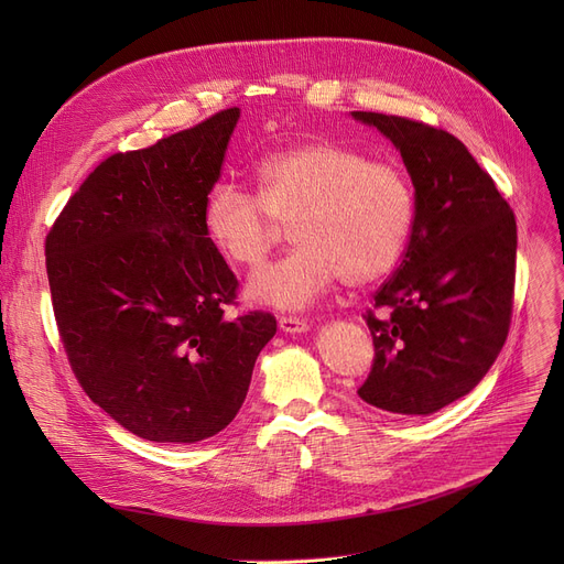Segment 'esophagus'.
I'll return each instance as SVG.
<instances>
[{
  "mask_svg": "<svg viewBox=\"0 0 564 564\" xmlns=\"http://www.w3.org/2000/svg\"><path fill=\"white\" fill-rule=\"evenodd\" d=\"M279 327H281L285 334H302V332L308 329V322L302 319V317L283 315V317H279Z\"/></svg>",
  "mask_w": 564,
  "mask_h": 564,
  "instance_id": "1",
  "label": "esophagus"
}]
</instances>
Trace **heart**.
<instances>
[{
	"instance_id": "heart-1",
	"label": "heart",
	"mask_w": 564,
	"mask_h": 564,
	"mask_svg": "<svg viewBox=\"0 0 564 564\" xmlns=\"http://www.w3.org/2000/svg\"><path fill=\"white\" fill-rule=\"evenodd\" d=\"M258 192L217 183L205 194L203 232L230 264L258 267L294 226L288 256L247 285L253 304L300 311L340 279L366 288L387 279L416 221V192L402 164L370 160L338 141H304L256 164Z\"/></svg>"
}]
</instances>
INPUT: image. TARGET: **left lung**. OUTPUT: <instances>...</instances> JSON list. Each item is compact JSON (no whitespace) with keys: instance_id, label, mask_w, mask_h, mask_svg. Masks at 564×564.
Masks as SVG:
<instances>
[{"instance_id":"1","label":"left lung","mask_w":564,"mask_h":564,"mask_svg":"<svg viewBox=\"0 0 564 564\" xmlns=\"http://www.w3.org/2000/svg\"><path fill=\"white\" fill-rule=\"evenodd\" d=\"M351 116L393 141L416 189L404 260L366 311L375 361L359 395L398 416H427L476 389L506 345L517 219L451 132L404 116Z\"/></svg>"}]
</instances>
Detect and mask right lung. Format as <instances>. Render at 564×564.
I'll use <instances>...</instances> for the list:
<instances>
[{"label": "right lung", "instance_id": "right-lung-1", "mask_svg": "<svg viewBox=\"0 0 564 564\" xmlns=\"http://www.w3.org/2000/svg\"><path fill=\"white\" fill-rule=\"evenodd\" d=\"M240 109L102 160L45 237L54 319L84 393L132 434L194 443L240 411L272 313L230 315L237 276L200 224Z\"/></svg>", "mask_w": 564, "mask_h": 564}]
</instances>
